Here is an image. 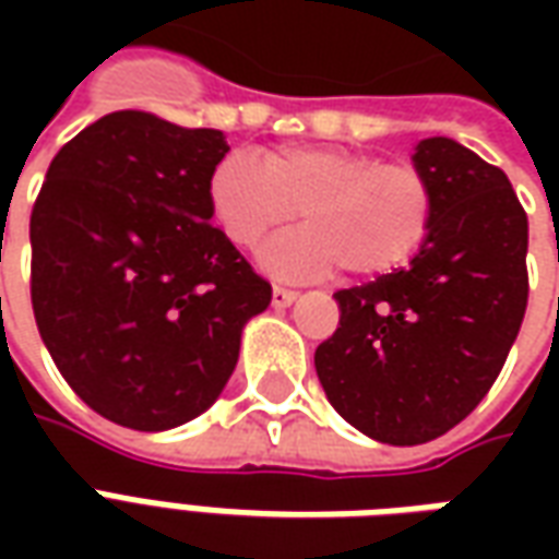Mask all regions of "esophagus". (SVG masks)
<instances>
[{"label":"esophagus","instance_id":"34e87169","mask_svg":"<svg viewBox=\"0 0 559 559\" xmlns=\"http://www.w3.org/2000/svg\"><path fill=\"white\" fill-rule=\"evenodd\" d=\"M293 299H296V290H287V287H272V305L275 308H287V305H293Z\"/></svg>","mask_w":559,"mask_h":559}]
</instances>
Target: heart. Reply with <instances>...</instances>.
Returning a JSON list of instances; mask_svg holds the SVG:
<instances>
[{"mask_svg": "<svg viewBox=\"0 0 559 559\" xmlns=\"http://www.w3.org/2000/svg\"><path fill=\"white\" fill-rule=\"evenodd\" d=\"M209 206L239 248L287 227L299 209L308 227L263 248L260 263L281 278H317L341 269L374 278L404 266L428 239L433 191L413 164H383L341 146H281L227 155L209 176Z\"/></svg>", "mask_w": 559, "mask_h": 559, "instance_id": "obj_1", "label": "heart"}]
</instances>
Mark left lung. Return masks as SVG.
<instances>
[{
	"label": "left lung",
	"mask_w": 559,
	"mask_h": 559,
	"mask_svg": "<svg viewBox=\"0 0 559 559\" xmlns=\"http://www.w3.org/2000/svg\"><path fill=\"white\" fill-rule=\"evenodd\" d=\"M433 221L411 266L335 293L314 353L329 404L380 443L419 445L476 411L527 311V212L500 167L449 138L413 155Z\"/></svg>",
	"instance_id": "obj_1"
}]
</instances>
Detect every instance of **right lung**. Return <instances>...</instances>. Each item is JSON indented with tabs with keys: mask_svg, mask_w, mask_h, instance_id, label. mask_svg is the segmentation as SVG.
Here are the masks:
<instances>
[{
	"mask_svg": "<svg viewBox=\"0 0 559 559\" xmlns=\"http://www.w3.org/2000/svg\"><path fill=\"white\" fill-rule=\"evenodd\" d=\"M215 128L116 110L50 160L32 206V311L68 386L104 419L167 431L227 386L272 299L212 224Z\"/></svg>",
	"mask_w": 559,
	"mask_h": 559,
	"instance_id": "add662e5",
	"label": "right lung"
}]
</instances>
